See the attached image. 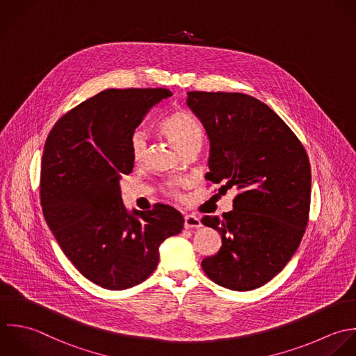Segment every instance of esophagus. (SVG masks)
<instances>
[{
  "mask_svg": "<svg viewBox=\"0 0 356 356\" xmlns=\"http://www.w3.org/2000/svg\"><path fill=\"white\" fill-rule=\"evenodd\" d=\"M184 227L186 229H198V227H201L200 218H197L194 215H186L184 216Z\"/></svg>",
  "mask_w": 356,
  "mask_h": 356,
  "instance_id": "1",
  "label": "esophagus"
}]
</instances>
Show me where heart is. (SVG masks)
Returning a JSON list of instances; mask_svg holds the SVG:
<instances>
[{
  "mask_svg": "<svg viewBox=\"0 0 356 356\" xmlns=\"http://www.w3.org/2000/svg\"><path fill=\"white\" fill-rule=\"evenodd\" d=\"M159 131L176 145L183 154L191 148H201L204 143V129L200 122L183 109L168 113L158 124ZM130 151L134 162L144 161L147 155V138L141 131H136L130 140ZM169 191L177 194L175 184H169Z\"/></svg>",
  "mask_w": 356,
  "mask_h": 356,
  "instance_id": "b5f03b06",
  "label": "heart"
}]
</instances>
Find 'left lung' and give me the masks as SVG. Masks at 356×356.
Masks as SVG:
<instances>
[{
	"label": "left lung",
	"instance_id": "8db88e82",
	"mask_svg": "<svg viewBox=\"0 0 356 356\" xmlns=\"http://www.w3.org/2000/svg\"><path fill=\"white\" fill-rule=\"evenodd\" d=\"M187 105L209 138L207 179L240 190L233 211L204 216L220 250L201 266L216 284L250 291L270 282L293 258L308 225L311 165L305 148L259 99L241 92L188 91Z\"/></svg>",
	"mask_w": 356,
	"mask_h": 356
}]
</instances>
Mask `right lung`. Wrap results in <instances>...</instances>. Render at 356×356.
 Returning <instances> with one entry per match:
<instances>
[{
  "instance_id": "right-lung-1",
  "label": "right lung",
  "mask_w": 356,
  "mask_h": 356,
  "mask_svg": "<svg viewBox=\"0 0 356 356\" xmlns=\"http://www.w3.org/2000/svg\"><path fill=\"white\" fill-rule=\"evenodd\" d=\"M168 88L105 90L60 118L44 145L40 195L45 222L73 266L94 284L126 290L159 262V245L184 219L169 205L129 211L120 179L133 170L130 140Z\"/></svg>"
}]
</instances>
